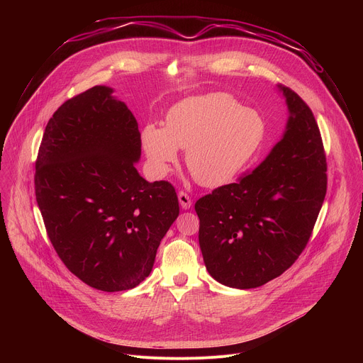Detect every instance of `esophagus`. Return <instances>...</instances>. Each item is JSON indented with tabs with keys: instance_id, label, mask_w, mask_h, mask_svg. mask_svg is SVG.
<instances>
[{
	"instance_id": "esophagus-1",
	"label": "esophagus",
	"mask_w": 363,
	"mask_h": 363,
	"mask_svg": "<svg viewBox=\"0 0 363 363\" xmlns=\"http://www.w3.org/2000/svg\"><path fill=\"white\" fill-rule=\"evenodd\" d=\"M178 199H179V203H181V206H182V210H189V208H191L192 202H191V198H189V195H188L186 192L179 191V192H178Z\"/></svg>"
}]
</instances>
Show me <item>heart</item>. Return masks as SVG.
Here are the masks:
<instances>
[{
    "instance_id": "obj_1",
    "label": "heart",
    "mask_w": 363,
    "mask_h": 363,
    "mask_svg": "<svg viewBox=\"0 0 363 363\" xmlns=\"http://www.w3.org/2000/svg\"><path fill=\"white\" fill-rule=\"evenodd\" d=\"M266 135V122L228 93L188 97L169 109L165 129L146 125L142 145L150 168L165 177L185 150V164L196 182L221 186L235 179L254 158Z\"/></svg>"
}]
</instances>
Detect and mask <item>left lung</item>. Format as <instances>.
<instances>
[{
    "instance_id": "left-lung-1",
    "label": "left lung",
    "mask_w": 363,
    "mask_h": 363,
    "mask_svg": "<svg viewBox=\"0 0 363 363\" xmlns=\"http://www.w3.org/2000/svg\"><path fill=\"white\" fill-rule=\"evenodd\" d=\"M289 121L267 158L237 182L199 198V247L221 284L254 289L283 274L304 250L328 188L316 119L286 86Z\"/></svg>"
}]
</instances>
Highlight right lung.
<instances>
[{"label":"right lung","instance_id":"1","mask_svg":"<svg viewBox=\"0 0 363 363\" xmlns=\"http://www.w3.org/2000/svg\"><path fill=\"white\" fill-rule=\"evenodd\" d=\"M113 89L94 86L65 101L45 126L35 199L65 266L101 291L136 287L179 216L175 188L147 182L138 122Z\"/></svg>","mask_w":363,"mask_h":363}]
</instances>
